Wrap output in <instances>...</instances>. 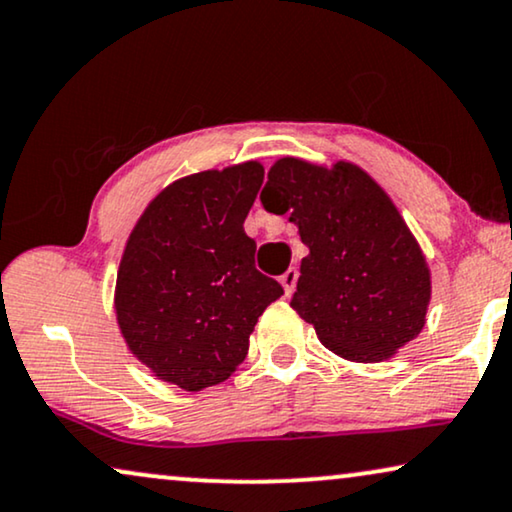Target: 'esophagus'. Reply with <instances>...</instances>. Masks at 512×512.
Returning a JSON list of instances; mask_svg holds the SVG:
<instances>
[{
  "label": "esophagus",
  "mask_w": 512,
  "mask_h": 512,
  "mask_svg": "<svg viewBox=\"0 0 512 512\" xmlns=\"http://www.w3.org/2000/svg\"><path fill=\"white\" fill-rule=\"evenodd\" d=\"M281 285H283V290H285V295H292V292H295V285H297V269L295 267H290L288 271H285V274L281 276Z\"/></svg>",
  "instance_id": "obj_1"
}]
</instances>
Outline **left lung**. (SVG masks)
Masks as SVG:
<instances>
[{
    "instance_id": "obj_1",
    "label": "left lung",
    "mask_w": 512,
    "mask_h": 512,
    "mask_svg": "<svg viewBox=\"0 0 512 512\" xmlns=\"http://www.w3.org/2000/svg\"><path fill=\"white\" fill-rule=\"evenodd\" d=\"M260 199L269 213H288L309 248L290 306L323 346L379 363L419 335L431 302L424 252L363 168L285 156L271 166Z\"/></svg>"
}]
</instances>
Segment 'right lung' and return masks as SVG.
Listing matches in <instances>:
<instances>
[{"instance_id":"obj_1","label":"right lung","mask_w":512,"mask_h":512,"mask_svg":"<svg viewBox=\"0 0 512 512\" xmlns=\"http://www.w3.org/2000/svg\"><path fill=\"white\" fill-rule=\"evenodd\" d=\"M257 161L182 177L149 203L128 236L114 309L128 349L154 377L201 391L229 379L281 283L255 269L243 222Z\"/></svg>"}]
</instances>
